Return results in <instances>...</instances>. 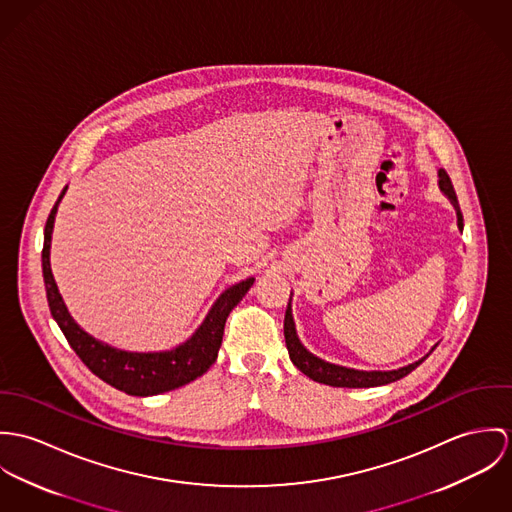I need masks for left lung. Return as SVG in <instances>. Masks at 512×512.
I'll use <instances>...</instances> for the list:
<instances>
[{"label":"left lung","mask_w":512,"mask_h":512,"mask_svg":"<svg viewBox=\"0 0 512 512\" xmlns=\"http://www.w3.org/2000/svg\"><path fill=\"white\" fill-rule=\"evenodd\" d=\"M440 188L442 192L452 200L455 212H457V228L463 229V216L457 204V196H455L452 180L448 176V172L440 169ZM284 341H286V349L290 355V361L312 381L330 385V387H347V389H367V387H379V385H389L395 383L398 379L406 377L410 371H414L426 357H422L420 361L400 367L397 371H355V369H347L340 365H332L326 363L318 357H314L310 351L304 349V345L296 338V330H294V322H292V314H290V304L286 308L284 314Z\"/></svg>","instance_id":"1"}]
</instances>
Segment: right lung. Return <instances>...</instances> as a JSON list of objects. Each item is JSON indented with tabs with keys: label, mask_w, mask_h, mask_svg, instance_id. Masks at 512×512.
<instances>
[{
	"label": "right lung",
	"mask_w": 512,
	"mask_h": 512,
	"mask_svg": "<svg viewBox=\"0 0 512 512\" xmlns=\"http://www.w3.org/2000/svg\"><path fill=\"white\" fill-rule=\"evenodd\" d=\"M64 192L66 188L60 192L57 204L53 206L45 226L43 277L47 286V300H49L51 314L57 320L58 328L62 330L70 347L82 359V363L104 383L133 397H151V395L174 391L198 379L200 375H204L218 357V349L222 345L224 326H226L229 312L239 304V300L245 296V292L251 288L255 279H247L229 286L228 290L216 300V304L212 306V310L208 312L206 320L196 330V334L171 351L129 353L94 340L68 314L51 271V261H49L51 233L55 226L58 202L64 196Z\"/></svg>",
	"instance_id": "add662e5"
}]
</instances>
